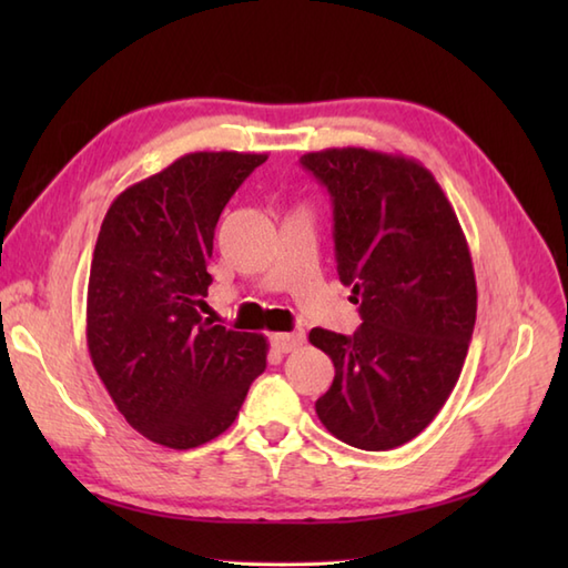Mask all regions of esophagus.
<instances>
[{
	"mask_svg": "<svg viewBox=\"0 0 568 568\" xmlns=\"http://www.w3.org/2000/svg\"><path fill=\"white\" fill-rule=\"evenodd\" d=\"M271 342H273V348H275V352H281V354H291V352H295L297 346H303V342H305V334H303V332H283V334H273V336H271Z\"/></svg>",
	"mask_w": 568,
	"mask_h": 568,
	"instance_id": "1",
	"label": "esophagus"
}]
</instances>
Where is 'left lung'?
Returning a JSON list of instances; mask_svg holds the SVG:
<instances>
[{"mask_svg":"<svg viewBox=\"0 0 568 568\" xmlns=\"http://www.w3.org/2000/svg\"><path fill=\"white\" fill-rule=\"evenodd\" d=\"M329 190L336 273L364 324L315 327L334 364L317 417L336 439L388 452L425 429L462 376L476 324V275L452 202L425 165L358 146L300 159Z\"/></svg>","mask_w":568,"mask_h":568,"instance_id":"left-lung-1","label":"left lung"}]
</instances>
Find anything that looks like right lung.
Listing matches in <instances>:
<instances>
[{
	"label": "right lung",
	"instance_id": "right-lung-1",
	"mask_svg": "<svg viewBox=\"0 0 568 568\" xmlns=\"http://www.w3.org/2000/svg\"><path fill=\"white\" fill-rule=\"evenodd\" d=\"M268 153L197 151L110 204L88 283V348L119 413L168 449H195L236 419L265 368L263 334L202 320L214 229Z\"/></svg>",
	"mask_w": 568,
	"mask_h": 568
}]
</instances>
